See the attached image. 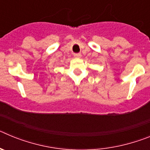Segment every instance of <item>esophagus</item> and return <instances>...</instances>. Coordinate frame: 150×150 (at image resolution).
Masks as SVG:
<instances>
[{
    "label": "esophagus",
    "instance_id": "esophagus-1",
    "mask_svg": "<svg viewBox=\"0 0 150 150\" xmlns=\"http://www.w3.org/2000/svg\"><path fill=\"white\" fill-rule=\"evenodd\" d=\"M82 56L81 53H75L74 54V57L75 58H80Z\"/></svg>",
    "mask_w": 150,
    "mask_h": 150
}]
</instances>
